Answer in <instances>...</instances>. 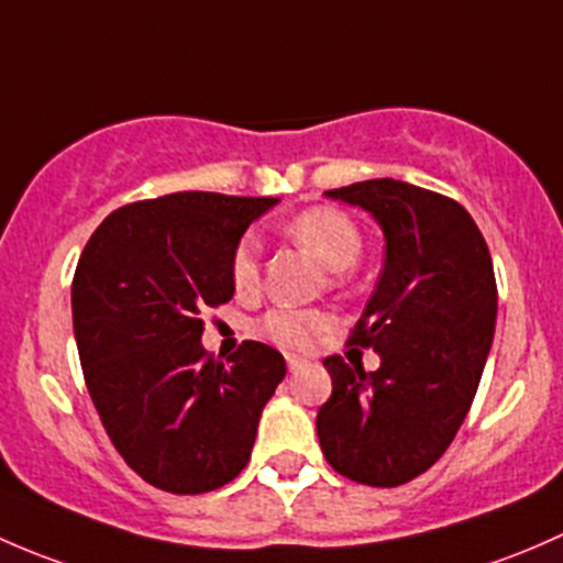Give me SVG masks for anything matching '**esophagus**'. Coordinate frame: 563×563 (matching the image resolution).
<instances>
[{
    "mask_svg": "<svg viewBox=\"0 0 563 563\" xmlns=\"http://www.w3.org/2000/svg\"><path fill=\"white\" fill-rule=\"evenodd\" d=\"M287 366H289V371H300V368H306L309 366V361H303V357H295V355H287Z\"/></svg>",
    "mask_w": 563,
    "mask_h": 563,
    "instance_id": "esophagus-1",
    "label": "esophagus"
}]
</instances>
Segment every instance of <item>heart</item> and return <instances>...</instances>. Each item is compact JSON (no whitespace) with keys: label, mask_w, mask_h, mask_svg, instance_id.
Masks as SVG:
<instances>
[{"label":"heart","mask_w":563,"mask_h":563,"mask_svg":"<svg viewBox=\"0 0 563 563\" xmlns=\"http://www.w3.org/2000/svg\"><path fill=\"white\" fill-rule=\"evenodd\" d=\"M287 233L309 249L328 271H346L361 260L363 233L350 213L333 206H314L295 213ZM230 279L239 292H252L260 284V239L241 235L230 254ZM328 328V314L317 309H271L257 324L260 333L284 350H309Z\"/></svg>","instance_id":"b5f03b06"}]
</instances>
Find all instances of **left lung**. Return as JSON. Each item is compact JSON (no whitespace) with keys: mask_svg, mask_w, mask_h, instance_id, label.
<instances>
[{"mask_svg":"<svg viewBox=\"0 0 563 563\" xmlns=\"http://www.w3.org/2000/svg\"><path fill=\"white\" fill-rule=\"evenodd\" d=\"M324 195L379 222L385 268L350 333L379 368L324 357L333 393L317 437L339 474L396 488L444 455L472 407L494 344V263L466 208L431 189L374 178Z\"/></svg>","mask_w":563,"mask_h":563,"instance_id":"left-lung-1","label":"left lung"}]
</instances>
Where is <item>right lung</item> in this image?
<instances>
[{"instance_id": "obj_1", "label": "right lung", "mask_w": 563, "mask_h": 563, "mask_svg": "<svg viewBox=\"0 0 563 563\" xmlns=\"http://www.w3.org/2000/svg\"><path fill=\"white\" fill-rule=\"evenodd\" d=\"M276 197L176 192L115 208L73 279L80 366L110 442L148 485L206 494L241 474L282 352L243 341L228 363L200 344V311L233 298L230 254Z\"/></svg>"}]
</instances>
